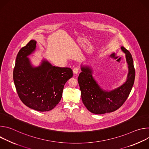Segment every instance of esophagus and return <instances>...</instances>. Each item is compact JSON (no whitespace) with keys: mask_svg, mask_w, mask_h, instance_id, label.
Listing matches in <instances>:
<instances>
[{"mask_svg":"<svg viewBox=\"0 0 149 149\" xmlns=\"http://www.w3.org/2000/svg\"><path fill=\"white\" fill-rule=\"evenodd\" d=\"M79 72V68L78 67H75L74 69H73V73L74 74H77Z\"/></svg>","mask_w":149,"mask_h":149,"instance_id":"obj_1","label":"esophagus"}]
</instances>
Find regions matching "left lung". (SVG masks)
I'll list each match as a JSON object with an SVG mask.
<instances>
[{"mask_svg": "<svg viewBox=\"0 0 149 149\" xmlns=\"http://www.w3.org/2000/svg\"><path fill=\"white\" fill-rule=\"evenodd\" d=\"M125 54L129 72L124 83L118 87L107 91L103 90L93 77V70L90 66H81V72L78 78L83 104L92 113L102 114L117 110L129 97L135 79L133 60L130 52L121 47Z\"/></svg>", "mask_w": 149, "mask_h": 149, "instance_id": "8db88e82", "label": "left lung"}]
</instances>
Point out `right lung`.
<instances>
[{
  "label": "right lung",
  "instance_id": "add662e5",
  "mask_svg": "<svg viewBox=\"0 0 149 149\" xmlns=\"http://www.w3.org/2000/svg\"><path fill=\"white\" fill-rule=\"evenodd\" d=\"M31 40L19 51L13 70V81L18 96L30 109L44 112L52 110L60 101L65 84L72 77L70 68L52 65L45 59L34 67L28 57L36 49Z\"/></svg>",
  "mask_w": 149,
  "mask_h": 149
}]
</instances>
